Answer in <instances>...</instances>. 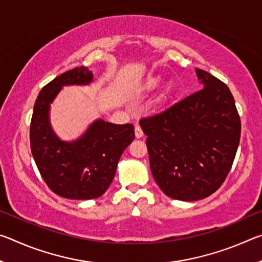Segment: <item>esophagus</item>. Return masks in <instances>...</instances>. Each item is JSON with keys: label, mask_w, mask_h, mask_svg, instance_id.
<instances>
[{"label": "esophagus", "mask_w": 262, "mask_h": 262, "mask_svg": "<svg viewBox=\"0 0 262 262\" xmlns=\"http://www.w3.org/2000/svg\"><path fill=\"white\" fill-rule=\"evenodd\" d=\"M135 136L136 139H140V137L143 136V130H142V128L140 126L135 127Z\"/></svg>", "instance_id": "obj_1"}]
</instances>
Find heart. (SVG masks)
<instances>
[{
    "instance_id": "b5f03b06",
    "label": "heart",
    "mask_w": 262,
    "mask_h": 262,
    "mask_svg": "<svg viewBox=\"0 0 262 262\" xmlns=\"http://www.w3.org/2000/svg\"><path fill=\"white\" fill-rule=\"evenodd\" d=\"M158 85V79H151L148 84H147V88L148 89H154Z\"/></svg>"
}]
</instances>
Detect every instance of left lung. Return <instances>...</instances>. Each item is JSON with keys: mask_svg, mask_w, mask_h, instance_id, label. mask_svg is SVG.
<instances>
[{"mask_svg": "<svg viewBox=\"0 0 262 262\" xmlns=\"http://www.w3.org/2000/svg\"><path fill=\"white\" fill-rule=\"evenodd\" d=\"M203 88L142 118L154 179L167 196L196 201L224 183L241 140V117L225 83L195 69Z\"/></svg>", "mask_w": 262, "mask_h": 262, "instance_id": "1", "label": "left lung"}]
</instances>
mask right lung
<instances>
[{"label": "right lung", "instance_id": "obj_1", "mask_svg": "<svg viewBox=\"0 0 262 262\" xmlns=\"http://www.w3.org/2000/svg\"><path fill=\"white\" fill-rule=\"evenodd\" d=\"M92 74L85 67L55 77L39 92L30 125V143L42 179L55 194L72 200L103 195L117 171L120 156L135 139L132 123L113 125L98 120L81 139L68 143L54 135L48 122L50 104L63 85L88 84Z\"/></svg>", "mask_w": 262, "mask_h": 262}]
</instances>
